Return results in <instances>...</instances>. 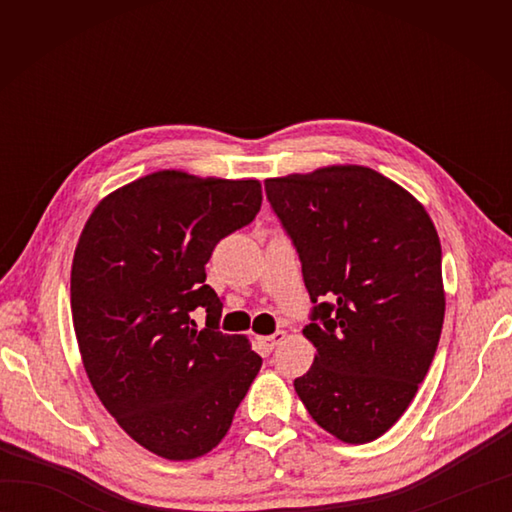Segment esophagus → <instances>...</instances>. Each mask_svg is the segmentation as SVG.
Returning <instances> with one entry per match:
<instances>
[{
	"label": "esophagus",
	"mask_w": 512,
	"mask_h": 512,
	"mask_svg": "<svg viewBox=\"0 0 512 512\" xmlns=\"http://www.w3.org/2000/svg\"><path fill=\"white\" fill-rule=\"evenodd\" d=\"M286 339V334L284 332H275V334H270V336H259V343L264 345V350L266 352H273L275 347Z\"/></svg>",
	"instance_id": "obj_1"
}]
</instances>
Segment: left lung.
Returning a JSON list of instances; mask_svg holds the SVG:
<instances>
[{
  "label": "left lung",
  "instance_id": "obj_1",
  "mask_svg": "<svg viewBox=\"0 0 512 512\" xmlns=\"http://www.w3.org/2000/svg\"><path fill=\"white\" fill-rule=\"evenodd\" d=\"M295 244L317 347L295 391L312 420L347 444L394 427L436 356L442 248L424 206L378 171L332 165L266 180Z\"/></svg>",
  "mask_w": 512,
  "mask_h": 512
}]
</instances>
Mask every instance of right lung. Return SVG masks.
Segmentation results:
<instances>
[{"label":"right lung","instance_id":"1","mask_svg":"<svg viewBox=\"0 0 512 512\" xmlns=\"http://www.w3.org/2000/svg\"><path fill=\"white\" fill-rule=\"evenodd\" d=\"M259 180L165 169L116 189L85 222L70 303L90 383L129 438L165 460L209 453L231 429L262 358L217 330L222 299L206 262L255 220ZM204 307L202 331L190 312Z\"/></svg>","mask_w":512,"mask_h":512}]
</instances>
